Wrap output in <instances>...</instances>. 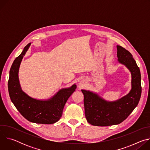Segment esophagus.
<instances>
[{"instance_id": "obj_1", "label": "esophagus", "mask_w": 150, "mask_h": 150, "mask_svg": "<svg viewBox=\"0 0 150 150\" xmlns=\"http://www.w3.org/2000/svg\"><path fill=\"white\" fill-rule=\"evenodd\" d=\"M83 82H81V83H80L81 85H83Z\"/></svg>"}]
</instances>
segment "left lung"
Instances as JSON below:
<instances>
[{"mask_svg": "<svg viewBox=\"0 0 150 150\" xmlns=\"http://www.w3.org/2000/svg\"><path fill=\"white\" fill-rule=\"evenodd\" d=\"M118 63L125 66L131 74V89L126 95L115 101H108L97 93L81 90L84 96L85 115L87 122L98 126L118 125L125 120L137 106L141 95L139 68L132 54L117 46Z\"/></svg>", "mask_w": 150, "mask_h": 150, "instance_id": "left-lung-1", "label": "left lung"}]
</instances>
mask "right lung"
Instances as JSON below:
<instances>
[{"label": "right lung", "instance_id": "1", "mask_svg": "<svg viewBox=\"0 0 150 150\" xmlns=\"http://www.w3.org/2000/svg\"><path fill=\"white\" fill-rule=\"evenodd\" d=\"M31 42L13 61L9 71L8 91L12 103L19 113L28 121L40 124H52L62 117L64 106L76 88V83L59 90L52 97L41 100L33 98L24 91L19 79V69Z\"/></svg>", "mask_w": 150, "mask_h": 150}]
</instances>
